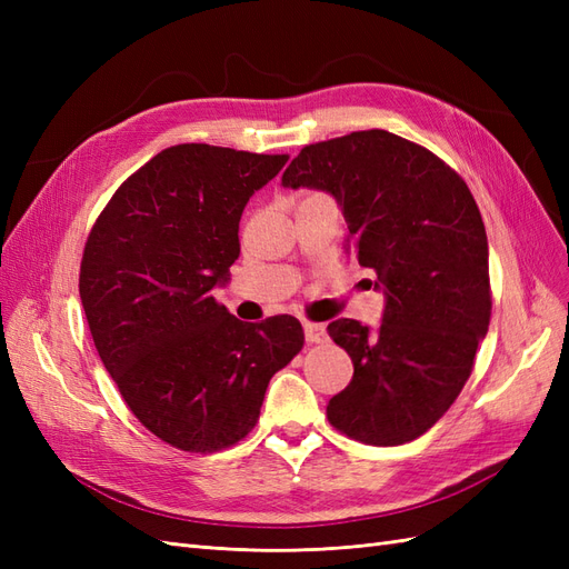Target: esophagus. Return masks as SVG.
I'll return each instance as SVG.
<instances>
[{
    "instance_id": "esophagus-1",
    "label": "esophagus",
    "mask_w": 569,
    "mask_h": 569,
    "mask_svg": "<svg viewBox=\"0 0 569 569\" xmlns=\"http://www.w3.org/2000/svg\"><path fill=\"white\" fill-rule=\"evenodd\" d=\"M303 332L308 343H322L327 339L325 325H318V322H303Z\"/></svg>"
}]
</instances>
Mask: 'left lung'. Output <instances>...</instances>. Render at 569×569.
<instances>
[{"mask_svg":"<svg viewBox=\"0 0 569 569\" xmlns=\"http://www.w3.org/2000/svg\"><path fill=\"white\" fill-rule=\"evenodd\" d=\"M282 184L337 199L347 251L387 299L377 332L349 318L327 325L353 360L327 420L363 443L418 439L458 399L489 330V244L475 197L432 151L387 130L303 147Z\"/></svg>","mask_w":569,"mask_h":569,"instance_id":"left-lung-1","label":"left lung"}]
</instances>
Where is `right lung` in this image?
I'll use <instances>...</instances> for the list:
<instances>
[{
	"label": "right lung",
	"instance_id": "add662e5",
	"mask_svg": "<svg viewBox=\"0 0 569 569\" xmlns=\"http://www.w3.org/2000/svg\"><path fill=\"white\" fill-rule=\"evenodd\" d=\"M287 153L168 147L99 213L80 263V299L101 363L132 416L189 453L242 441L270 377L303 347L301 322L247 325L211 291L239 256V218Z\"/></svg>",
	"mask_w": 569,
	"mask_h": 569
}]
</instances>
